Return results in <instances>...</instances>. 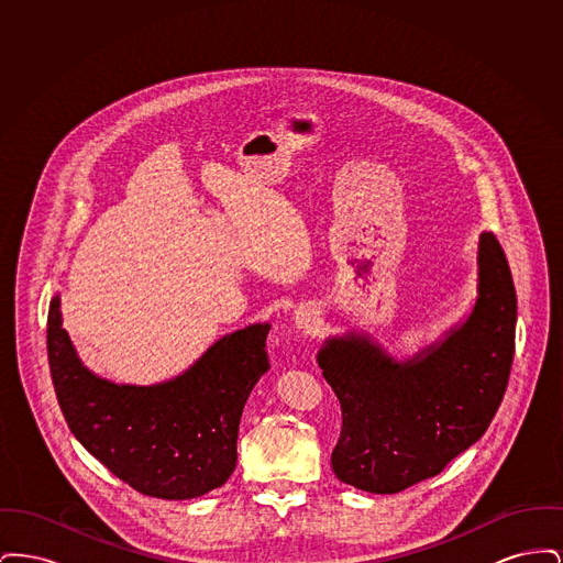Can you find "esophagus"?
Returning <instances> with one entry per match:
<instances>
[{"mask_svg":"<svg viewBox=\"0 0 563 563\" xmlns=\"http://www.w3.org/2000/svg\"><path fill=\"white\" fill-rule=\"evenodd\" d=\"M317 322V312L312 308H299L295 312V324L301 329H310Z\"/></svg>","mask_w":563,"mask_h":563,"instance_id":"1","label":"esophagus"}]
</instances>
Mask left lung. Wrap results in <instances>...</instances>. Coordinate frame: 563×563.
I'll list each match as a JSON object with an SVG mask.
<instances>
[{
	"instance_id": "left-lung-1",
	"label": "left lung",
	"mask_w": 563,
	"mask_h": 563,
	"mask_svg": "<svg viewBox=\"0 0 563 563\" xmlns=\"http://www.w3.org/2000/svg\"><path fill=\"white\" fill-rule=\"evenodd\" d=\"M517 295L492 232L479 239V299L439 346L395 363L367 340H331L319 367L342 405L331 454L340 482L397 494L439 475L494 420L515 354Z\"/></svg>"
}]
</instances>
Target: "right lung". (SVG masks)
Wrapping results in <instances>:
<instances>
[{"mask_svg":"<svg viewBox=\"0 0 563 563\" xmlns=\"http://www.w3.org/2000/svg\"><path fill=\"white\" fill-rule=\"evenodd\" d=\"M58 306L54 297L48 363L60 411L81 445L118 479L154 498H196L228 482L236 466L242 407L268 372V324L219 340L173 382L136 388L81 367Z\"/></svg>","mask_w":563,"mask_h":563,"instance_id":"right-lung-1","label":"right lung"}]
</instances>
